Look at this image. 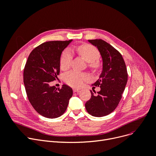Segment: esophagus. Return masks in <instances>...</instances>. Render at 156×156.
Here are the masks:
<instances>
[{"label": "esophagus", "mask_w": 156, "mask_h": 156, "mask_svg": "<svg viewBox=\"0 0 156 156\" xmlns=\"http://www.w3.org/2000/svg\"><path fill=\"white\" fill-rule=\"evenodd\" d=\"M79 91V89H76V88H74L73 89V92L75 93V92H78Z\"/></svg>", "instance_id": "34e87169"}]
</instances>
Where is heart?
<instances>
[{"mask_svg": "<svg viewBox=\"0 0 156 156\" xmlns=\"http://www.w3.org/2000/svg\"><path fill=\"white\" fill-rule=\"evenodd\" d=\"M78 54L87 63L89 66L93 69H98L100 66L98 59L100 58L98 50L93 46L88 44H82L76 48ZM72 59V53L69 49H65L62 53L59 65L61 69L66 70L70 66ZM64 79L68 85L72 87H80L83 83L88 79V76L83 73L77 71H71L65 75Z\"/></svg>", "mask_w": 156, "mask_h": 156, "instance_id": "heart-1", "label": "heart"}]
</instances>
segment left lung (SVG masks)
Wrapping results in <instances>:
<instances>
[{"label": "left lung", "instance_id": "8db88e82", "mask_svg": "<svg viewBox=\"0 0 156 156\" xmlns=\"http://www.w3.org/2000/svg\"><path fill=\"white\" fill-rule=\"evenodd\" d=\"M88 41L100 53L103 69L99 79L93 84L100 87L101 90L97 95L90 90L91 98L86 102L85 108L92 116L101 117L108 115L118 106L127 84L128 74L125 61L116 49L102 39Z\"/></svg>", "mask_w": 156, "mask_h": 156}]
</instances>
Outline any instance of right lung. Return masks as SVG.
<instances>
[{
	"label": "right lung",
	"mask_w": 156,
	"mask_h": 156,
	"mask_svg": "<svg viewBox=\"0 0 156 156\" xmlns=\"http://www.w3.org/2000/svg\"><path fill=\"white\" fill-rule=\"evenodd\" d=\"M48 41L35 48L30 53L24 69V83L31 105L42 116L55 119L66 111L73 90L66 85L61 88L51 87L58 79L62 52L71 42Z\"/></svg>",
	"instance_id": "obj_1"
}]
</instances>
